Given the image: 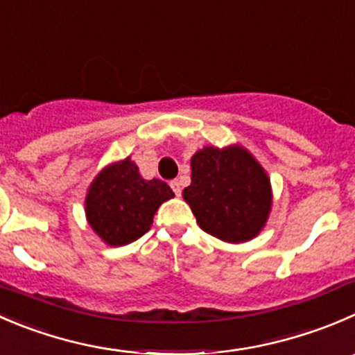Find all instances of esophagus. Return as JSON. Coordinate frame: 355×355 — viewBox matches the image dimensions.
<instances>
[{
    "label": "esophagus",
    "mask_w": 355,
    "mask_h": 355,
    "mask_svg": "<svg viewBox=\"0 0 355 355\" xmlns=\"http://www.w3.org/2000/svg\"><path fill=\"white\" fill-rule=\"evenodd\" d=\"M170 187L173 189V192H175V194H177V196L182 194V187H180V182H178V180H171V182H170Z\"/></svg>",
    "instance_id": "esophagus-1"
}]
</instances>
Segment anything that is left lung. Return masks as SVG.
Wrapping results in <instances>:
<instances>
[{
  "mask_svg": "<svg viewBox=\"0 0 355 355\" xmlns=\"http://www.w3.org/2000/svg\"><path fill=\"white\" fill-rule=\"evenodd\" d=\"M191 185L184 199L205 232L243 243L267 222L272 194L270 180L258 161L243 147H205L191 159Z\"/></svg>",
  "mask_w": 355,
  "mask_h": 355,
  "instance_id": "obj_1",
  "label": "left lung"
}]
</instances>
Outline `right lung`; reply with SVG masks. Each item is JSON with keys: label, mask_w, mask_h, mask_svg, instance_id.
Segmentation results:
<instances>
[{"label": "right lung", "mask_w": 355, "mask_h": 355, "mask_svg": "<svg viewBox=\"0 0 355 355\" xmlns=\"http://www.w3.org/2000/svg\"><path fill=\"white\" fill-rule=\"evenodd\" d=\"M163 180H144L130 157L97 175L86 196V218L111 246L133 243L153 225L161 202L173 198Z\"/></svg>", "instance_id": "right-lung-1"}]
</instances>
